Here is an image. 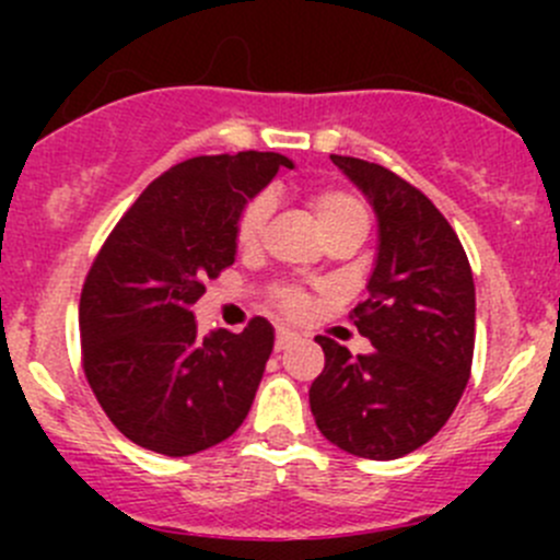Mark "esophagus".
Segmentation results:
<instances>
[{
	"mask_svg": "<svg viewBox=\"0 0 560 560\" xmlns=\"http://www.w3.org/2000/svg\"><path fill=\"white\" fill-rule=\"evenodd\" d=\"M298 332H292V330H279V336H276V352H284V349H290L292 343L298 341Z\"/></svg>",
	"mask_w": 560,
	"mask_h": 560,
	"instance_id": "34e87169",
	"label": "esophagus"
}]
</instances>
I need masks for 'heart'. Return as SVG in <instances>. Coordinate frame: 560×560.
Here are the masks:
<instances>
[{
  "instance_id": "obj_1",
  "label": "heart",
  "mask_w": 560,
  "mask_h": 560,
  "mask_svg": "<svg viewBox=\"0 0 560 560\" xmlns=\"http://www.w3.org/2000/svg\"><path fill=\"white\" fill-rule=\"evenodd\" d=\"M308 206L316 219V228L322 235L341 233V230H360L365 235L369 230V208L358 195L347 189H319L308 197ZM265 219H268V197H254L252 202L241 211L238 228H235V241L244 252H252L259 244L262 235ZM279 306L281 312L290 316H301L306 308V295L295 287H281L279 290Z\"/></svg>"
}]
</instances>
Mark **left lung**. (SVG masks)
<instances>
[{
    "label": "left lung",
    "mask_w": 560,
    "mask_h": 560,
    "mask_svg": "<svg viewBox=\"0 0 560 560\" xmlns=\"http://www.w3.org/2000/svg\"><path fill=\"white\" fill-rule=\"evenodd\" d=\"M376 213L369 301L354 325L374 347L352 358L319 336L325 371L308 389L316 428L343 453L395 460L436 436L474 354V279L455 230L420 189L374 162L330 156Z\"/></svg>",
    "instance_id": "obj_1"
}]
</instances>
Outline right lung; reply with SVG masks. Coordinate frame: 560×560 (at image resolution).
Masks as SVG:
<instances>
[{"instance_id": "right-lung-1", "label": "right lung", "mask_w": 560, "mask_h": 560, "mask_svg": "<svg viewBox=\"0 0 560 560\" xmlns=\"http://www.w3.org/2000/svg\"><path fill=\"white\" fill-rule=\"evenodd\" d=\"M295 162L273 151L195 156L145 186L107 235L81 292L83 371L113 425L184 457L233 436L273 352V325L197 330L191 306L235 262L248 200Z\"/></svg>"}]
</instances>
